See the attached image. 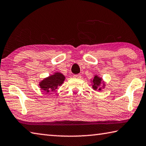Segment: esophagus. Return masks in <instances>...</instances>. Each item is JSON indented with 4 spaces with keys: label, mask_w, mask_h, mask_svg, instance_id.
<instances>
[{
    "label": "esophagus",
    "mask_w": 146,
    "mask_h": 146,
    "mask_svg": "<svg viewBox=\"0 0 146 146\" xmlns=\"http://www.w3.org/2000/svg\"><path fill=\"white\" fill-rule=\"evenodd\" d=\"M73 77L75 78H80L81 76L80 75H73Z\"/></svg>",
    "instance_id": "1"
}]
</instances>
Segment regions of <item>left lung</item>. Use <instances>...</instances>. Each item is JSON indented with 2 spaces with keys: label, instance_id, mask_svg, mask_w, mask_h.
Instances as JSON below:
<instances>
[{
  "label": "left lung",
  "instance_id": "left-lung-1",
  "mask_svg": "<svg viewBox=\"0 0 146 146\" xmlns=\"http://www.w3.org/2000/svg\"><path fill=\"white\" fill-rule=\"evenodd\" d=\"M101 83H102V78L98 77L97 75H95L94 76V78L93 80V88L94 90H99L100 91L102 88H99Z\"/></svg>",
  "mask_w": 146,
  "mask_h": 146
}]
</instances>
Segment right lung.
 I'll return each mask as SVG.
<instances>
[{
    "mask_svg": "<svg viewBox=\"0 0 146 146\" xmlns=\"http://www.w3.org/2000/svg\"><path fill=\"white\" fill-rule=\"evenodd\" d=\"M65 80V76L60 73H55L54 75L44 78L39 84L42 90H44L46 93L54 91L57 89L58 86H61Z\"/></svg>",
    "mask_w": 146,
    "mask_h": 146,
    "instance_id": "obj_1",
    "label": "right lung"
}]
</instances>
